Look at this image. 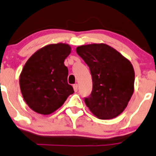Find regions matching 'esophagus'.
<instances>
[{
  "instance_id": "esophagus-1",
  "label": "esophagus",
  "mask_w": 156,
  "mask_h": 156,
  "mask_svg": "<svg viewBox=\"0 0 156 156\" xmlns=\"http://www.w3.org/2000/svg\"><path fill=\"white\" fill-rule=\"evenodd\" d=\"M73 88H74V90H75V92L78 91V84H74V85H73Z\"/></svg>"
}]
</instances>
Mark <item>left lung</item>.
<instances>
[{
  "label": "left lung",
  "instance_id": "obj_1",
  "mask_svg": "<svg viewBox=\"0 0 156 156\" xmlns=\"http://www.w3.org/2000/svg\"><path fill=\"white\" fill-rule=\"evenodd\" d=\"M77 53L88 66L93 90L84 99L92 113L101 120L119 116L134 91L135 72L130 61L104 43L83 45Z\"/></svg>",
  "mask_w": 156,
  "mask_h": 156
}]
</instances>
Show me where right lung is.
Returning a JSON list of instances; mask_svg holds the SVG:
<instances>
[{"label": "right lung", "instance_id": "1", "mask_svg": "<svg viewBox=\"0 0 156 156\" xmlns=\"http://www.w3.org/2000/svg\"><path fill=\"white\" fill-rule=\"evenodd\" d=\"M71 50L66 43L49 44L36 51L24 65L20 87L24 101L33 111L51 114L74 93L68 84L69 70L64 64Z\"/></svg>", "mask_w": 156, "mask_h": 156}]
</instances>
